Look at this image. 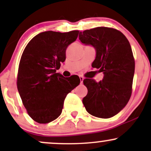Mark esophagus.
I'll return each mask as SVG.
<instances>
[{"label":"esophagus","mask_w":151,"mask_h":151,"mask_svg":"<svg viewBox=\"0 0 151 151\" xmlns=\"http://www.w3.org/2000/svg\"><path fill=\"white\" fill-rule=\"evenodd\" d=\"M79 79H80V82H81V84H82V83H83V80H84V77H81V76H80V77H79Z\"/></svg>","instance_id":"1"}]
</instances>
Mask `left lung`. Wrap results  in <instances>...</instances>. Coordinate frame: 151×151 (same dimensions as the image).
I'll return each mask as SVG.
<instances>
[{"label":"left lung","instance_id":"8db88e82","mask_svg":"<svg viewBox=\"0 0 151 151\" xmlns=\"http://www.w3.org/2000/svg\"><path fill=\"white\" fill-rule=\"evenodd\" d=\"M82 43L96 49L92 67L104 74L101 81L85 79L88 93L82 99L87 112L93 116L109 119L120 112L131 98L135 60L131 45L116 29L98 27L80 32Z\"/></svg>","mask_w":151,"mask_h":151}]
</instances>
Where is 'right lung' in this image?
<instances>
[{
  "mask_svg": "<svg viewBox=\"0 0 151 151\" xmlns=\"http://www.w3.org/2000/svg\"><path fill=\"white\" fill-rule=\"evenodd\" d=\"M79 32H41L22 52L17 87L28 115L39 124H47L60 116L67 93L80 83L77 75L65 78L56 72L65 62L67 47L77 40Z\"/></svg>",
  "mask_w": 151,
  "mask_h": 151,
  "instance_id": "1",
  "label": "right lung"
}]
</instances>
